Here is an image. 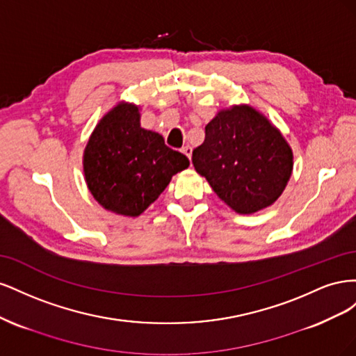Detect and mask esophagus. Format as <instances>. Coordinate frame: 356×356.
Returning a JSON list of instances; mask_svg holds the SVG:
<instances>
[{
	"label": "esophagus",
	"mask_w": 356,
	"mask_h": 356,
	"mask_svg": "<svg viewBox=\"0 0 356 356\" xmlns=\"http://www.w3.org/2000/svg\"><path fill=\"white\" fill-rule=\"evenodd\" d=\"M181 153H182V154H186V156L191 160V147H190V145L182 147V148H181Z\"/></svg>",
	"instance_id": "34e87169"
}]
</instances>
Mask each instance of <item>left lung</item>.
Segmentation results:
<instances>
[{"instance_id": "8db88e82", "label": "left lung", "mask_w": 356, "mask_h": 356, "mask_svg": "<svg viewBox=\"0 0 356 356\" xmlns=\"http://www.w3.org/2000/svg\"><path fill=\"white\" fill-rule=\"evenodd\" d=\"M293 149L281 131L254 106L222 108L204 127L193 166L238 213L273 204L293 174Z\"/></svg>"}]
</instances>
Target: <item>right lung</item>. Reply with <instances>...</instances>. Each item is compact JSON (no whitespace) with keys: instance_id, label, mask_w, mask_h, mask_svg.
<instances>
[{"instance_id":"right-lung-1","label":"right lung","mask_w":356,"mask_h":356,"mask_svg":"<svg viewBox=\"0 0 356 356\" xmlns=\"http://www.w3.org/2000/svg\"><path fill=\"white\" fill-rule=\"evenodd\" d=\"M139 105L118 102L95 126L83 153L89 191L106 211L138 217L163 193L188 159L141 127Z\"/></svg>"}]
</instances>
